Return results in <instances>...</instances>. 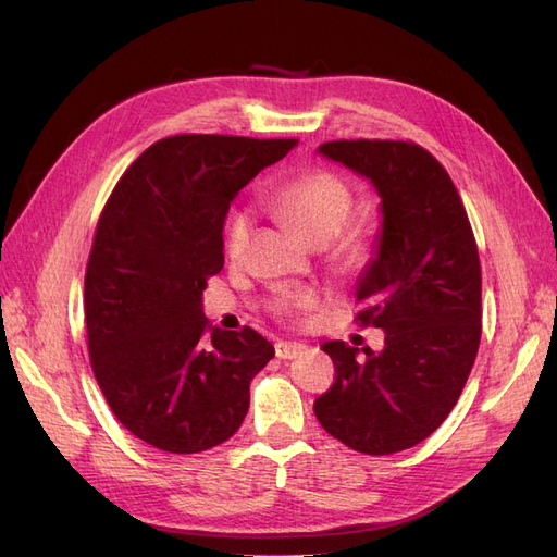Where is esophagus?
I'll return each mask as SVG.
<instances>
[{
	"instance_id": "1",
	"label": "esophagus",
	"mask_w": 557,
	"mask_h": 557,
	"mask_svg": "<svg viewBox=\"0 0 557 557\" xmlns=\"http://www.w3.org/2000/svg\"><path fill=\"white\" fill-rule=\"evenodd\" d=\"M305 350H307L305 344H297V342H278V344H276V358H281V360H295V358H299Z\"/></svg>"
}]
</instances>
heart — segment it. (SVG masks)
<instances>
[{
	"label": "heart",
	"mask_w": 557,
	"mask_h": 557,
	"mask_svg": "<svg viewBox=\"0 0 557 557\" xmlns=\"http://www.w3.org/2000/svg\"><path fill=\"white\" fill-rule=\"evenodd\" d=\"M274 207L288 221H293L313 244L332 242V256L339 262H350L360 256L362 234L352 227H344L350 209L352 193L348 183L332 172H311L299 176L290 183L281 185L274 193ZM250 234V213L237 211L232 213L225 248L230 256H242ZM313 305L309 293H288L276 299V311L293 313L305 311Z\"/></svg>",
	"instance_id": "heart-1"
}]
</instances>
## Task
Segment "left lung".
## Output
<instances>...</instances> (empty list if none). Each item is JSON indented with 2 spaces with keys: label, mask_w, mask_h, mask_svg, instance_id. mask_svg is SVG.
<instances>
[{
  "label": "left lung",
  "mask_w": 557,
  "mask_h": 557,
  "mask_svg": "<svg viewBox=\"0 0 557 557\" xmlns=\"http://www.w3.org/2000/svg\"><path fill=\"white\" fill-rule=\"evenodd\" d=\"M318 153L372 183L381 230L356 283L358 323L385 332L383 350L325 342L336 379L313 404L348 448L391 455L440 428L481 342V264L462 199L425 148L330 141Z\"/></svg>",
  "instance_id": "8db88e82"
}]
</instances>
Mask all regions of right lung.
Wrapping results in <instances>:
<instances>
[{
    "mask_svg": "<svg viewBox=\"0 0 557 557\" xmlns=\"http://www.w3.org/2000/svg\"><path fill=\"white\" fill-rule=\"evenodd\" d=\"M297 139L178 134L132 162L109 197L86 269L95 379L148 446L201 453L244 423L250 381L274 358L256 330L209 327L207 278L225 264L232 199Z\"/></svg>",
    "mask_w": 557,
    "mask_h": 557,
    "instance_id": "obj_1",
    "label": "right lung"
}]
</instances>
